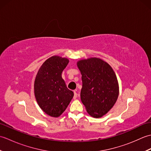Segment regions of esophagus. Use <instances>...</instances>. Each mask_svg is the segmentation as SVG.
<instances>
[{"mask_svg":"<svg viewBox=\"0 0 151 151\" xmlns=\"http://www.w3.org/2000/svg\"><path fill=\"white\" fill-rule=\"evenodd\" d=\"M76 97H77V93H76V91H74V99H76Z\"/></svg>","mask_w":151,"mask_h":151,"instance_id":"esophagus-1","label":"esophagus"}]
</instances>
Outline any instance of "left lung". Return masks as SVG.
<instances>
[{
  "instance_id": "8db88e82",
  "label": "left lung",
  "mask_w": 151,
  "mask_h": 151,
  "mask_svg": "<svg viewBox=\"0 0 151 151\" xmlns=\"http://www.w3.org/2000/svg\"><path fill=\"white\" fill-rule=\"evenodd\" d=\"M82 75L81 98L88 113L95 118L103 116L114 106L119 96V84L113 69L97 58L80 60Z\"/></svg>"
}]
</instances>
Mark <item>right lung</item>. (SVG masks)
Instances as JSON below:
<instances>
[{
	"instance_id": "1",
	"label": "right lung",
	"mask_w": 151,
	"mask_h": 151,
	"mask_svg": "<svg viewBox=\"0 0 151 151\" xmlns=\"http://www.w3.org/2000/svg\"><path fill=\"white\" fill-rule=\"evenodd\" d=\"M68 63L65 58L50 57L41 66L35 78L34 94L37 104L51 117L60 116L74 96L62 77Z\"/></svg>"
}]
</instances>
